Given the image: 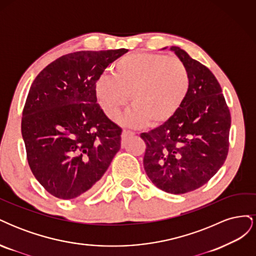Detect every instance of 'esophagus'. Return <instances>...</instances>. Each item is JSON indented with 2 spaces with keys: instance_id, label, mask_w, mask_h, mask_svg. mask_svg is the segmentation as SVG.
<instances>
[{
  "instance_id": "esophagus-1",
  "label": "esophagus",
  "mask_w": 256,
  "mask_h": 256,
  "mask_svg": "<svg viewBox=\"0 0 256 256\" xmlns=\"http://www.w3.org/2000/svg\"><path fill=\"white\" fill-rule=\"evenodd\" d=\"M134 136V132H132V131H130V130H124L122 134V145L124 146V142L126 141L127 138Z\"/></svg>"
}]
</instances>
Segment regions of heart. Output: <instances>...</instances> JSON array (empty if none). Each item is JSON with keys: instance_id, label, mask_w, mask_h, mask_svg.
<instances>
[{"instance_id": "heart-1", "label": "heart", "mask_w": 256, "mask_h": 256, "mask_svg": "<svg viewBox=\"0 0 256 256\" xmlns=\"http://www.w3.org/2000/svg\"><path fill=\"white\" fill-rule=\"evenodd\" d=\"M111 76H102L95 96L110 120L132 104L124 120L128 125L150 127L171 120L182 109L190 88L187 67L180 60L162 54L134 52L115 62Z\"/></svg>"}]
</instances>
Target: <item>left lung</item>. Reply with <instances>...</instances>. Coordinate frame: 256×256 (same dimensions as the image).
Returning a JSON list of instances; mask_svg holds the SVG:
<instances>
[{
  "instance_id": "1",
  "label": "left lung",
  "mask_w": 256,
  "mask_h": 256,
  "mask_svg": "<svg viewBox=\"0 0 256 256\" xmlns=\"http://www.w3.org/2000/svg\"><path fill=\"white\" fill-rule=\"evenodd\" d=\"M190 76V88L174 118L150 132L143 164L152 182L182 194L202 187L219 171L228 152L230 113L218 80L182 49L171 47Z\"/></svg>"
}]
</instances>
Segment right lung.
<instances>
[{
  "mask_svg": "<svg viewBox=\"0 0 256 256\" xmlns=\"http://www.w3.org/2000/svg\"><path fill=\"white\" fill-rule=\"evenodd\" d=\"M127 51L68 53L44 68L30 85L22 138L30 171L53 196L90 194L120 150L122 128L97 104L95 85Z\"/></svg>",
  "mask_w": 256,
  "mask_h": 256,
  "instance_id": "obj_1",
  "label": "right lung"
}]
</instances>
